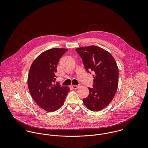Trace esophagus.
Listing matches in <instances>:
<instances>
[{"instance_id": "esophagus-1", "label": "esophagus", "mask_w": 148, "mask_h": 148, "mask_svg": "<svg viewBox=\"0 0 148 148\" xmlns=\"http://www.w3.org/2000/svg\"><path fill=\"white\" fill-rule=\"evenodd\" d=\"M79 87H80V85H72V88L73 89H77Z\"/></svg>"}]
</instances>
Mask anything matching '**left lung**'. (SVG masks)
<instances>
[{"instance_id":"8db88e82","label":"left lung","mask_w":148,"mask_h":148,"mask_svg":"<svg viewBox=\"0 0 148 148\" xmlns=\"http://www.w3.org/2000/svg\"><path fill=\"white\" fill-rule=\"evenodd\" d=\"M76 51L82 58L86 71L94 73L93 85L88 88L89 93L83 100L92 111H100L112 101L119 84V68L112 55L95 45L80 47Z\"/></svg>"}]
</instances>
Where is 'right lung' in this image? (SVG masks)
Here are the masks:
<instances>
[{"label": "right lung", "mask_w": 148, "mask_h": 148, "mask_svg": "<svg viewBox=\"0 0 148 148\" xmlns=\"http://www.w3.org/2000/svg\"><path fill=\"white\" fill-rule=\"evenodd\" d=\"M67 51L52 48L43 52L34 60L29 71V93L36 103L48 112L56 111L63 106L69 92V87L55 83L58 64Z\"/></svg>", "instance_id": "obj_1"}]
</instances>
